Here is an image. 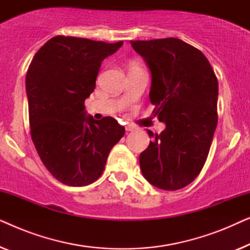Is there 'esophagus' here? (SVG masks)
I'll use <instances>...</instances> for the list:
<instances>
[{"instance_id":"1","label":"esophagus","mask_w":250,"mask_h":250,"mask_svg":"<svg viewBox=\"0 0 250 250\" xmlns=\"http://www.w3.org/2000/svg\"><path fill=\"white\" fill-rule=\"evenodd\" d=\"M125 129H126V131H127V132H132L133 129H134V127H132L131 125H126V126H125Z\"/></svg>"}]
</instances>
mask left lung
Returning a JSON list of instances; mask_svg holds the SVG:
<instances>
[{
	"mask_svg": "<svg viewBox=\"0 0 250 250\" xmlns=\"http://www.w3.org/2000/svg\"><path fill=\"white\" fill-rule=\"evenodd\" d=\"M131 45L151 73L149 99L166 125L140 155L141 172L159 189H182L198 176L209 152L217 125V78L203 52L179 39Z\"/></svg>",
	"mask_w": 250,
	"mask_h": 250,
	"instance_id": "1",
	"label": "left lung"
}]
</instances>
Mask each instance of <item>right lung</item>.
<instances>
[{
    "label": "right lung",
    "instance_id": "add662e5",
    "mask_svg": "<svg viewBox=\"0 0 250 250\" xmlns=\"http://www.w3.org/2000/svg\"><path fill=\"white\" fill-rule=\"evenodd\" d=\"M123 42L56 36L34 56L26 75L30 135L41 160L61 183L97 181L125 133L112 117L95 121L84 102L95 88L101 63Z\"/></svg>",
    "mask_w": 250,
    "mask_h": 250
}]
</instances>
